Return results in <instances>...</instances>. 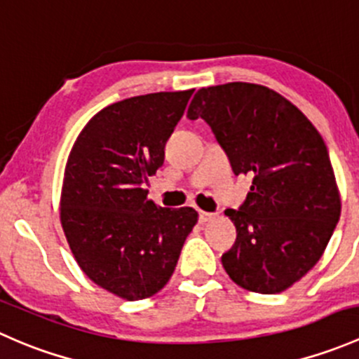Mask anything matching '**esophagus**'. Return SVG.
I'll return each mask as SVG.
<instances>
[{
	"label": "esophagus",
	"instance_id": "34e87169",
	"mask_svg": "<svg viewBox=\"0 0 359 359\" xmlns=\"http://www.w3.org/2000/svg\"><path fill=\"white\" fill-rule=\"evenodd\" d=\"M214 219V214L212 212H205V210H198V221L201 223H207V221Z\"/></svg>",
	"mask_w": 359,
	"mask_h": 359
}]
</instances>
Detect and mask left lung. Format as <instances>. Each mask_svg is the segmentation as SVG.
Instances as JSON below:
<instances>
[{
    "mask_svg": "<svg viewBox=\"0 0 359 359\" xmlns=\"http://www.w3.org/2000/svg\"><path fill=\"white\" fill-rule=\"evenodd\" d=\"M204 119L236 176H252L238 209H226L236 240L221 262L236 285L278 294L323 254L341 217L327 145L308 117L266 86L202 88L187 112Z\"/></svg>",
    "mask_w": 359,
    "mask_h": 359,
    "instance_id": "left-lung-1",
    "label": "left lung"
}]
</instances>
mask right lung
I'll use <instances>...</instances> for the list:
<instances>
[{
	"label": "right lung",
	"instance_id": "1",
	"mask_svg": "<svg viewBox=\"0 0 359 359\" xmlns=\"http://www.w3.org/2000/svg\"><path fill=\"white\" fill-rule=\"evenodd\" d=\"M191 93L112 103L91 117L69 154L60 219L70 250L88 278L128 301L169 282L197 223L195 209L157 207L145 190Z\"/></svg>",
	"mask_w": 359,
	"mask_h": 359
}]
</instances>
